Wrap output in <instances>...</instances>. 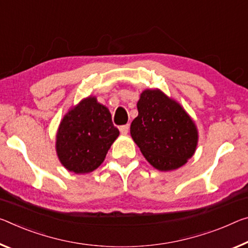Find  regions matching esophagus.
I'll use <instances>...</instances> for the list:
<instances>
[{
	"label": "esophagus",
	"instance_id": "34e87169",
	"mask_svg": "<svg viewBox=\"0 0 248 248\" xmlns=\"http://www.w3.org/2000/svg\"><path fill=\"white\" fill-rule=\"evenodd\" d=\"M119 130L121 133H123V135H127V133L129 132V124L121 125V127H119Z\"/></svg>",
	"mask_w": 248,
	"mask_h": 248
}]
</instances>
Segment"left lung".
Returning a JSON list of instances; mask_svg holds the SVG:
<instances>
[{
    "instance_id": "8db88e82",
    "label": "left lung",
    "mask_w": 248,
    "mask_h": 248,
    "mask_svg": "<svg viewBox=\"0 0 248 248\" xmlns=\"http://www.w3.org/2000/svg\"><path fill=\"white\" fill-rule=\"evenodd\" d=\"M137 107L139 113L131 123L130 135L148 162L160 171L186 164L199 139L186 110L159 89H145Z\"/></svg>"
}]
</instances>
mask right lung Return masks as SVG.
<instances>
[{"label":"right lung","mask_w":248,"mask_h":248,"mask_svg":"<svg viewBox=\"0 0 248 248\" xmlns=\"http://www.w3.org/2000/svg\"><path fill=\"white\" fill-rule=\"evenodd\" d=\"M119 130L107 107L87 97L66 113L56 135L61 163L74 173H89L104 162Z\"/></svg>","instance_id":"1"}]
</instances>
